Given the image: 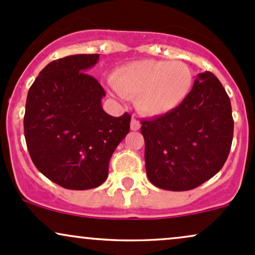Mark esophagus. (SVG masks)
I'll list each match as a JSON object with an SVG mask.
<instances>
[{
  "label": "esophagus",
  "mask_w": 255,
  "mask_h": 255,
  "mask_svg": "<svg viewBox=\"0 0 255 255\" xmlns=\"http://www.w3.org/2000/svg\"><path fill=\"white\" fill-rule=\"evenodd\" d=\"M130 129L131 130H139L140 129V122L135 118H131L130 121Z\"/></svg>",
  "instance_id": "obj_1"
}]
</instances>
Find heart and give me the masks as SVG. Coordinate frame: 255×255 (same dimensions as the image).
<instances>
[{"label": "heart", "mask_w": 255, "mask_h": 255, "mask_svg": "<svg viewBox=\"0 0 255 255\" xmlns=\"http://www.w3.org/2000/svg\"><path fill=\"white\" fill-rule=\"evenodd\" d=\"M111 85L122 97H135L140 113L160 116L186 101L193 87V73L178 61L141 60L116 69Z\"/></svg>", "instance_id": "1"}]
</instances>
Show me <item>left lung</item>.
<instances>
[{
    "instance_id": "obj_1",
    "label": "left lung",
    "mask_w": 255,
    "mask_h": 255,
    "mask_svg": "<svg viewBox=\"0 0 255 255\" xmlns=\"http://www.w3.org/2000/svg\"><path fill=\"white\" fill-rule=\"evenodd\" d=\"M141 125L146 174L158 188H197L215 176L229 156L234 134L230 99L211 72L198 74L180 107Z\"/></svg>"
}]
</instances>
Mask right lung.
I'll return each mask as SVG.
<instances>
[{
    "label": "right lung",
    "mask_w": 255,
    "mask_h": 255,
    "mask_svg": "<svg viewBox=\"0 0 255 255\" xmlns=\"http://www.w3.org/2000/svg\"><path fill=\"white\" fill-rule=\"evenodd\" d=\"M98 60L99 54H79L52 61L26 99L24 131L32 162L67 189L101 186L114 151L129 131V114L105 113V91L86 73Z\"/></svg>",
    "instance_id": "right-lung-1"
}]
</instances>
